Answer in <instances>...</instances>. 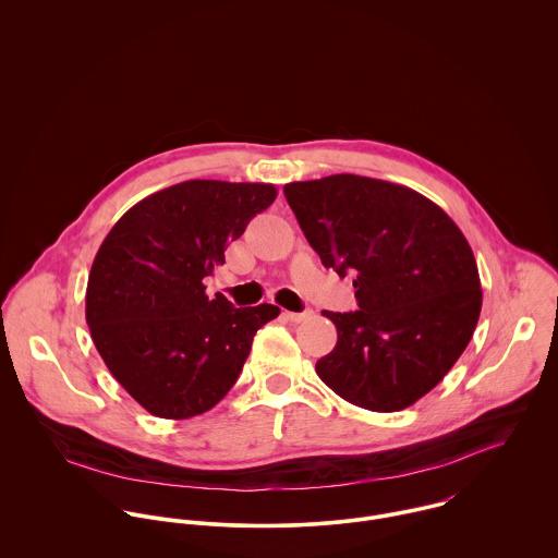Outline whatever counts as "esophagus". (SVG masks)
Instances as JSON below:
<instances>
[{
	"label": "esophagus",
	"mask_w": 558,
	"mask_h": 558,
	"mask_svg": "<svg viewBox=\"0 0 558 558\" xmlns=\"http://www.w3.org/2000/svg\"><path fill=\"white\" fill-rule=\"evenodd\" d=\"M283 316L290 319V322H303V319H307L312 316V312H310V310H307V312H283Z\"/></svg>",
	"instance_id": "esophagus-1"
}]
</instances>
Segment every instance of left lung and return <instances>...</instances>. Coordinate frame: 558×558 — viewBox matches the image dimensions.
I'll return each instance as SVG.
<instances>
[{"label":"left lung","instance_id":"8db88e82","mask_svg":"<svg viewBox=\"0 0 558 558\" xmlns=\"http://www.w3.org/2000/svg\"><path fill=\"white\" fill-rule=\"evenodd\" d=\"M326 268L354 275L356 312H324L337 345L316 363L339 398L396 412L429 393L466 350L481 312L473 248L421 193L354 173L283 186Z\"/></svg>","mask_w":558,"mask_h":558}]
</instances>
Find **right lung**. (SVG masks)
Listing matches in <instances>:
<instances>
[{"instance_id": "obj_1", "label": "right lung", "mask_w": 558, "mask_h": 558, "mask_svg": "<svg viewBox=\"0 0 558 558\" xmlns=\"http://www.w3.org/2000/svg\"><path fill=\"white\" fill-rule=\"evenodd\" d=\"M277 197L272 184L189 180L135 204L102 240L85 319L113 378L160 418H191L239 380L257 328L275 305L206 296L204 277Z\"/></svg>"}]
</instances>
